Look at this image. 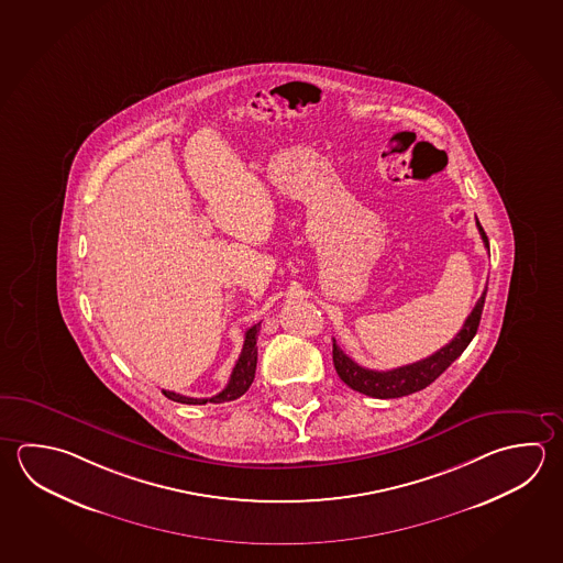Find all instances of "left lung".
Listing matches in <instances>:
<instances>
[{
    "instance_id": "8db88e82",
    "label": "left lung",
    "mask_w": 563,
    "mask_h": 563,
    "mask_svg": "<svg viewBox=\"0 0 563 563\" xmlns=\"http://www.w3.org/2000/svg\"><path fill=\"white\" fill-rule=\"evenodd\" d=\"M476 225H478L484 247L490 254L488 235L482 230L478 220H476ZM486 291H488V287L484 289L478 303L472 309L471 316L464 321L456 338L446 343L444 347L439 349L437 353H432L430 357L410 363L405 367L390 368V371H373V368L361 367L338 347V343L333 339V365H335L339 378L351 389L358 390L367 397H375V399H399V397H407L410 393L427 389L430 383L434 378H439L456 358L461 357L462 351L471 345V341L481 325Z\"/></svg>"
}]
</instances>
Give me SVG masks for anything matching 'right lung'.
<instances>
[{
	"label": "right lung",
	"instance_id": "1",
	"mask_svg": "<svg viewBox=\"0 0 563 563\" xmlns=\"http://www.w3.org/2000/svg\"><path fill=\"white\" fill-rule=\"evenodd\" d=\"M260 325L262 323H256V325H252L245 331L244 347H242V353L235 361L234 371H232L230 380H228V385H225L222 393H218L212 399H195V397H185V395H178L173 390L163 389L164 397L174 400V402H183V405H206V402H228V400L240 399L245 390L250 389V385L254 383V377H256V343Z\"/></svg>",
	"mask_w": 563,
	"mask_h": 563
}]
</instances>
